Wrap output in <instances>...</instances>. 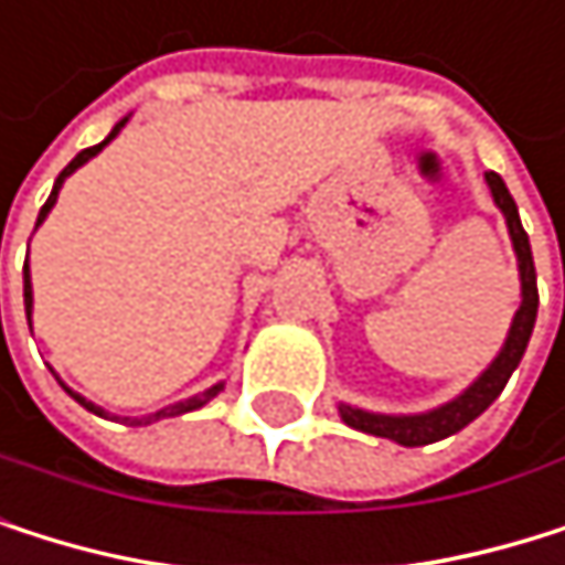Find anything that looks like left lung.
I'll use <instances>...</instances> for the list:
<instances>
[{"instance_id":"obj_1","label":"left lung","mask_w":565,"mask_h":565,"mask_svg":"<svg viewBox=\"0 0 565 565\" xmlns=\"http://www.w3.org/2000/svg\"><path fill=\"white\" fill-rule=\"evenodd\" d=\"M486 181L492 188V199L495 205L505 212V222H509V235H512V245H515V256H519V276H522V306L512 320V330H509V340L502 347V353L495 356V363L489 371L478 377L461 397H455L451 404L438 407V411H428V414H414V417H391V414H366V411H353V407H340L343 420L356 431H366V435H377V438H391L397 445H407V448H417V445H431V441H441L455 431H461L465 425L482 414L499 394L502 387L509 384L512 371L519 366L525 347H529V337H532V327H535V309H540V289H535V266H532V248H529V235L519 222V209L512 202V194L505 188V181L495 174V171H486Z\"/></svg>"}]
</instances>
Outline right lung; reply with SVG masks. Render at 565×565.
I'll list each match as a JSON object with an SVG mask.
<instances>
[{
    "instance_id": "add662e5",
    "label": "right lung",
    "mask_w": 565,
    "mask_h": 565,
    "mask_svg": "<svg viewBox=\"0 0 565 565\" xmlns=\"http://www.w3.org/2000/svg\"><path fill=\"white\" fill-rule=\"evenodd\" d=\"M124 124H127V120H120V124H117V127L110 130V137H107V140H114V137H117V130H120ZM107 140H104V145H107ZM104 145H97V148H87V151H79V154H76V158H73V161H70V164H66V168L60 171V178H56V184H53V194H50V199H46V205L40 209V218H36V225H40V222L46 218V212L53 209V202H56V194H60V184L66 181V174H73V171H76L79 164H87V161H90V158H94V154H97V151L104 148ZM22 296H25V320H30V309H33V286H30V266H25V279H22ZM218 391H222V384H215L212 391H205V394H199V397H191V401L171 404V407H164V411H158V414H148V417H137V420H130V425H151V420H161V417H174V414L194 411V407H202V404H209V401H212V397H215ZM70 394H73V391H70ZM73 397H76V401H79L83 407H87V411L100 414V407H97V404H90L87 397H79V394H73Z\"/></svg>"
}]
</instances>
